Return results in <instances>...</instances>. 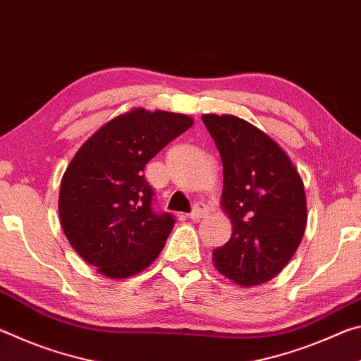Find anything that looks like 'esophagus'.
<instances>
[{
  "label": "esophagus",
  "instance_id": "1",
  "mask_svg": "<svg viewBox=\"0 0 361 361\" xmlns=\"http://www.w3.org/2000/svg\"><path fill=\"white\" fill-rule=\"evenodd\" d=\"M210 213V207L207 205V204H204V202H197L194 205V210L191 212V215H189V218L191 219H200V218H204V216H207Z\"/></svg>",
  "mask_w": 361,
  "mask_h": 361
}]
</instances>
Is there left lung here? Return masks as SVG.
Returning <instances> with one entry per match:
<instances>
[{
    "label": "left lung",
    "instance_id": "obj_1",
    "mask_svg": "<svg viewBox=\"0 0 361 361\" xmlns=\"http://www.w3.org/2000/svg\"><path fill=\"white\" fill-rule=\"evenodd\" d=\"M223 162L221 205L231 239L213 250V262L240 286L261 285L288 264L307 223L304 185L286 152L250 122L204 114Z\"/></svg>",
    "mask_w": 361,
    "mask_h": 361
}]
</instances>
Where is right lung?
<instances>
[{
    "label": "right lung",
    "instance_id": "right-lung-1",
    "mask_svg": "<svg viewBox=\"0 0 361 361\" xmlns=\"http://www.w3.org/2000/svg\"><path fill=\"white\" fill-rule=\"evenodd\" d=\"M192 122L137 108L109 121L73 157L60 186V223L75 252L103 276L130 277L162 252L175 218L154 209L145 166Z\"/></svg>",
    "mask_w": 361,
    "mask_h": 361
}]
</instances>
